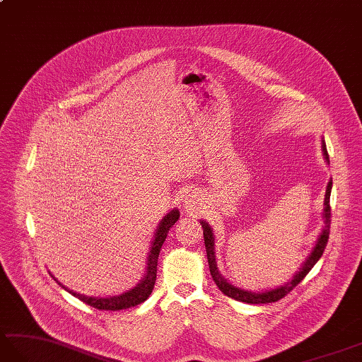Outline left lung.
<instances>
[{
	"label": "left lung",
	"mask_w": 362,
	"mask_h": 362,
	"mask_svg": "<svg viewBox=\"0 0 362 362\" xmlns=\"http://www.w3.org/2000/svg\"><path fill=\"white\" fill-rule=\"evenodd\" d=\"M322 152L325 160L329 161V153H327V148H325V144H322ZM330 192H332V181L329 182L327 186V192H325V201H324V219H325V227L324 230L320 236L318 243H316L313 252L310 253V257L307 258V261L304 262L303 269L299 270L296 275L293 276V279L290 281V283L284 284L283 287L275 288V290H269V292H264V293H252V292H245V290H241L238 287H233L232 284H228L227 281L219 275L218 267H216V261H215V238L214 233H211V228L209 227V224L202 223V232H204V244H206V252H207V261H209V269H210V275L214 278L215 284L218 286V288L221 290V292L232 298L236 299V301H241V303H247V304H267V303H275L279 301V299H283L286 295H288L292 290L301 283V281L305 278V275L308 272L312 270V267L315 266L318 259L322 257L325 245H327L329 241V235H330V223H332V209H330Z\"/></svg>",
	"instance_id": "obj_1"
}]
</instances>
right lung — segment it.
<instances>
[{"instance_id":"add662e5","label":"right lung","mask_w":362,"mask_h":362,"mask_svg":"<svg viewBox=\"0 0 362 362\" xmlns=\"http://www.w3.org/2000/svg\"><path fill=\"white\" fill-rule=\"evenodd\" d=\"M178 218H180L178 210H172L169 215L164 216V219L161 221L160 227H158V230L155 233V240L152 243L151 253H148L146 276L136 287L129 290V292H126V293L118 295V296H112V298L84 296V295L72 292V290H69V293H72L74 296H76L78 299H81L83 303L89 304L90 307L98 308V310H112V312H115V310H122V308H130V307H135V305H139L141 303H144L146 299L151 296L152 290L155 287L158 257H160V250H161L163 244L165 241L167 233H169V230L173 227V224L178 221Z\"/></svg>"}]
</instances>
